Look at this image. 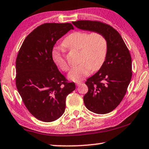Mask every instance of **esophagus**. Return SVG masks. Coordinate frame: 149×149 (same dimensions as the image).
<instances>
[{"label": "esophagus", "instance_id": "34e87169", "mask_svg": "<svg viewBox=\"0 0 149 149\" xmlns=\"http://www.w3.org/2000/svg\"><path fill=\"white\" fill-rule=\"evenodd\" d=\"M81 84H82L81 81H76V82H75V84H76V86H77L81 85Z\"/></svg>", "mask_w": 149, "mask_h": 149}]
</instances>
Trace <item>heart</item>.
<instances>
[{"label":"heart","instance_id":"1","mask_svg":"<svg viewBox=\"0 0 149 149\" xmlns=\"http://www.w3.org/2000/svg\"><path fill=\"white\" fill-rule=\"evenodd\" d=\"M62 45L68 50H78L77 63L79 64L71 70L69 77L74 81H79L87 77L91 71H97L105 61L108 49L106 37L98 31L88 33L76 31L65 37ZM52 59L56 65L63 72H68L70 67L65 55L54 49Z\"/></svg>","mask_w":149,"mask_h":149}]
</instances>
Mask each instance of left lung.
<instances>
[{
    "instance_id": "8db88e82",
    "label": "left lung",
    "mask_w": 149,
    "mask_h": 149,
    "mask_svg": "<svg viewBox=\"0 0 149 149\" xmlns=\"http://www.w3.org/2000/svg\"><path fill=\"white\" fill-rule=\"evenodd\" d=\"M83 30L98 31L106 37L108 49L106 59L98 72L86 81L88 92L84 95L86 107L96 114H107L119 105L132 78V59L121 35L108 24L99 21L72 22Z\"/></svg>"
}]
</instances>
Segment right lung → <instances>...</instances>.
<instances>
[{"instance_id": "obj_1", "label": "right lung", "mask_w": 149, "mask_h": 149, "mask_svg": "<svg viewBox=\"0 0 149 149\" xmlns=\"http://www.w3.org/2000/svg\"><path fill=\"white\" fill-rule=\"evenodd\" d=\"M71 23H44L29 34L16 59L15 84L24 104L37 119L56 120L65 112L66 97L75 89L58 70L52 51Z\"/></svg>"}]
</instances>
